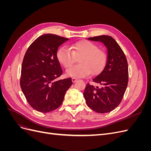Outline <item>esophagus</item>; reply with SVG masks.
I'll return each mask as SVG.
<instances>
[{"label": "esophagus", "instance_id": "1", "mask_svg": "<svg viewBox=\"0 0 151 151\" xmlns=\"http://www.w3.org/2000/svg\"><path fill=\"white\" fill-rule=\"evenodd\" d=\"M72 81L73 83H75V82H76L77 81V79L76 78H75V77H73V78L72 79Z\"/></svg>", "mask_w": 151, "mask_h": 151}]
</instances>
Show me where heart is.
Listing matches in <instances>:
<instances>
[{
  "label": "heart",
  "mask_w": 151,
  "mask_h": 151,
  "mask_svg": "<svg viewBox=\"0 0 151 151\" xmlns=\"http://www.w3.org/2000/svg\"><path fill=\"white\" fill-rule=\"evenodd\" d=\"M78 59L79 64L71 67L67 74L73 77H85L91 73L96 74L101 71L106 61V55L98 47L89 41H80L70 45V48L63 47L57 53L58 60L65 68H68Z\"/></svg>",
  "instance_id": "1"
}]
</instances>
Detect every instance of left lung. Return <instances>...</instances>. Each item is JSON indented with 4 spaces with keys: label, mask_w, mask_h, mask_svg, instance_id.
Listing matches in <instances>:
<instances>
[{
    "label": "left lung",
    "mask_w": 151,
    "mask_h": 151,
    "mask_svg": "<svg viewBox=\"0 0 151 151\" xmlns=\"http://www.w3.org/2000/svg\"><path fill=\"white\" fill-rule=\"evenodd\" d=\"M103 43L107 48L106 64L93 81L99 86L88 83L83 93L87 105L93 111L105 113L115 109L122 101L129 81V70L123 50L111 36L101 35L88 38Z\"/></svg>",
    "instance_id": "left-lung-1"
}]
</instances>
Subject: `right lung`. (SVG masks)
Wrapping results in <instances>:
<instances>
[{"label": "right lung", "instance_id": "obj_1", "mask_svg": "<svg viewBox=\"0 0 151 151\" xmlns=\"http://www.w3.org/2000/svg\"><path fill=\"white\" fill-rule=\"evenodd\" d=\"M68 39L45 34L31 44L22 63L20 86L30 106L48 113L62 104L71 78L57 80L62 70L57 57L58 47Z\"/></svg>", "mask_w": 151, "mask_h": 151}]
</instances>
